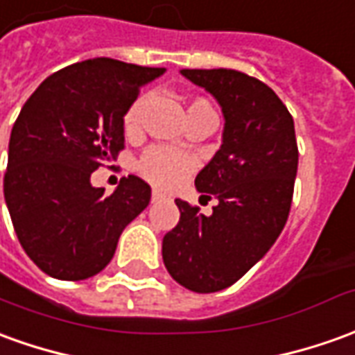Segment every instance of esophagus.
Listing matches in <instances>:
<instances>
[{
    "mask_svg": "<svg viewBox=\"0 0 355 355\" xmlns=\"http://www.w3.org/2000/svg\"><path fill=\"white\" fill-rule=\"evenodd\" d=\"M162 199H166L162 193H160V191H153V201H162Z\"/></svg>",
    "mask_w": 355,
    "mask_h": 355,
    "instance_id": "1",
    "label": "esophagus"
}]
</instances>
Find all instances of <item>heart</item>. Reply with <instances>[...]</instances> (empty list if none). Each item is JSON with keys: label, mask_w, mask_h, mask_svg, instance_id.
Returning a JSON list of instances; mask_svg holds the SVG:
<instances>
[{"label": "heart", "mask_w": 355, "mask_h": 355, "mask_svg": "<svg viewBox=\"0 0 355 355\" xmlns=\"http://www.w3.org/2000/svg\"><path fill=\"white\" fill-rule=\"evenodd\" d=\"M143 104H145L143 98L133 100L123 114V133L127 137L135 135L141 127ZM201 114H214V110L207 98H193L187 104V119ZM137 170L148 183L160 189H172L195 170V160L189 154L180 150H172L166 146H153L139 158Z\"/></svg>", "instance_id": "heart-1"}]
</instances>
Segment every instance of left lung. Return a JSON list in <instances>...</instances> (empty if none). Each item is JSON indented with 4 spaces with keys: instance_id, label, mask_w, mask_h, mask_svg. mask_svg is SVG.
Listing matches in <instances>:
<instances>
[{
    "instance_id": "8db88e82",
    "label": "left lung",
    "mask_w": 355,
    "mask_h": 355,
    "mask_svg": "<svg viewBox=\"0 0 355 355\" xmlns=\"http://www.w3.org/2000/svg\"><path fill=\"white\" fill-rule=\"evenodd\" d=\"M224 112L222 146L195 178L218 205L205 216L175 199L178 226L164 236L162 259L183 288L210 294L236 284L284 230L297 173L294 119L263 80L234 69H183Z\"/></svg>"
}]
</instances>
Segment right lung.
Returning <instances> with one entry per match:
<instances>
[{
	"instance_id": "right-lung-1",
	"label": "right lung",
	"mask_w": 355,
	"mask_h": 355,
	"mask_svg": "<svg viewBox=\"0 0 355 355\" xmlns=\"http://www.w3.org/2000/svg\"><path fill=\"white\" fill-rule=\"evenodd\" d=\"M162 67L96 58L55 71L24 102L9 139L3 195L24 253L46 275L85 280L150 201L137 175L112 195L90 173L123 150V114Z\"/></svg>"
}]
</instances>
